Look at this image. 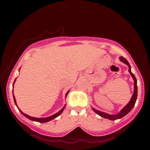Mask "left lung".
I'll return each mask as SVG.
<instances>
[{"label": "left lung", "instance_id": "left-lung-1", "mask_svg": "<svg viewBox=\"0 0 150 150\" xmlns=\"http://www.w3.org/2000/svg\"><path fill=\"white\" fill-rule=\"evenodd\" d=\"M119 59H120V60L122 62H123L124 63H125L126 65L128 66V67H129L128 71H129V73H130V75H131L134 81V93L132 95V96L130 102H129L125 106H124V107L122 109L120 112L118 113L117 115H109V114L103 112H101V111H99L98 110H96L95 108H92L93 110L95 111L98 115L100 116L101 117H103L105 118L108 119V120H117V119L122 118V117H124V116H126L127 114H128L129 112H130L132 109L134 108V105H135L136 101V99H137V96H138V87H137V80H136V78L135 77V75H134L131 71V67H130V63H129L128 61H127L125 59V58L123 57L120 56V57H119Z\"/></svg>", "mask_w": 150, "mask_h": 150}]
</instances>
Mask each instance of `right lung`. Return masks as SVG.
I'll list each match as a JSON object with an SVG mask.
<instances>
[{
	"mask_svg": "<svg viewBox=\"0 0 150 150\" xmlns=\"http://www.w3.org/2000/svg\"><path fill=\"white\" fill-rule=\"evenodd\" d=\"M16 81V79L14 80V81ZM14 83H13V87H14ZM69 92V91H68V92L65 94V98H66V96H67V94H68V93ZM13 98H14V103H15V105H16V106H17V105H16V99H15V96H14V94H13ZM65 106L66 105H65L64 106H63V108H62V109H61V110L58 112H57V113H55V115H52V116H49V117H46V118H34V117H32V116H28V115H27L26 114H24V112H22L20 110V109L18 108V110H20V112H21V114L22 115H23L24 116H26V117L27 118H28V119H30V120H33V121H35V122H41V123H44V122H49V121H50V120H53V119H54V118H55L56 117H57L58 116H59L62 113V112L63 111V110H64V108H65Z\"/></svg>",
	"mask_w": 150,
	"mask_h": 150,
	"instance_id": "add662e5",
	"label": "right lung"
}]
</instances>
